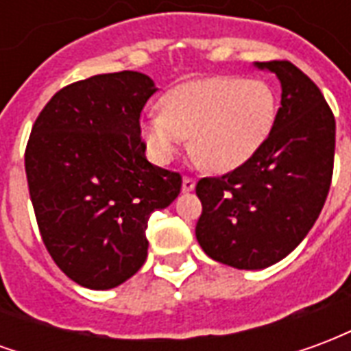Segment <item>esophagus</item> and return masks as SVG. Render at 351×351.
<instances>
[{
	"label": "esophagus",
	"mask_w": 351,
	"mask_h": 351,
	"mask_svg": "<svg viewBox=\"0 0 351 351\" xmlns=\"http://www.w3.org/2000/svg\"><path fill=\"white\" fill-rule=\"evenodd\" d=\"M193 188H195V180H193V178H191V176H184V180H182V190L184 191H191L193 190Z\"/></svg>",
	"instance_id": "1"
}]
</instances>
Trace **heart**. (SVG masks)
Returning <instances> with one entry per match:
<instances>
[{
  "mask_svg": "<svg viewBox=\"0 0 351 351\" xmlns=\"http://www.w3.org/2000/svg\"><path fill=\"white\" fill-rule=\"evenodd\" d=\"M143 125L148 150L169 161L184 138L191 156L210 171H231L258 152L271 133L278 101L269 82L213 77L173 88Z\"/></svg>",
  "mask_w": 351,
  "mask_h": 351,
  "instance_id": "b5f03b06",
  "label": "heart"
}]
</instances>
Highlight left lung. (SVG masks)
<instances>
[{"mask_svg": "<svg viewBox=\"0 0 351 351\" xmlns=\"http://www.w3.org/2000/svg\"><path fill=\"white\" fill-rule=\"evenodd\" d=\"M256 65L282 84L271 133L243 165L195 186L199 244L235 269H265L299 246L324 208L335 163V116L319 88L287 60Z\"/></svg>", "mask_w": 351, "mask_h": 351, "instance_id": "obj_1", "label": "left lung"}]
</instances>
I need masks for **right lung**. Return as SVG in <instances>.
I'll use <instances>...</instances> for the list:
<instances>
[{
  "instance_id": "right-lung-1",
  "label": "right lung",
  "mask_w": 351,
  "mask_h": 351,
  "mask_svg": "<svg viewBox=\"0 0 351 351\" xmlns=\"http://www.w3.org/2000/svg\"><path fill=\"white\" fill-rule=\"evenodd\" d=\"M156 92L137 71L73 82L52 95L26 146V176L50 258L80 286L110 289L148 254L154 210L180 193L182 176L146 160L141 112Z\"/></svg>"
}]
</instances>
